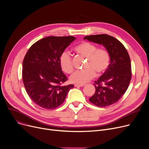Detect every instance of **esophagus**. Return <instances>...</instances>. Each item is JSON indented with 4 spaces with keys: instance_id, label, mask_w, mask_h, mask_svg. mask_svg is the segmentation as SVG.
I'll return each mask as SVG.
<instances>
[{
    "instance_id": "obj_1",
    "label": "esophagus",
    "mask_w": 149,
    "mask_h": 149,
    "mask_svg": "<svg viewBox=\"0 0 149 149\" xmlns=\"http://www.w3.org/2000/svg\"><path fill=\"white\" fill-rule=\"evenodd\" d=\"M84 84H75L74 86L75 87H83L84 86Z\"/></svg>"
}]
</instances>
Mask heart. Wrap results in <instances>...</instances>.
I'll list each match as a JSON object with an SVG mask.
<instances>
[{
	"instance_id": "1",
	"label": "heart",
	"mask_w": 149,
	"mask_h": 149,
	"mask_svg": "<svg viewBox=\"0 0 149 149\" xmlns=\"http://www.w3.org/2000/svg\"><path fill=\"white\" fill-rule=\"evenodd\" d=\"M75 51L87 58L85 69L77 70L70 77V81L72 83L84 84L95 76V72L100 75L103 74L110 64V55L104 49L98 48L97 46L88 42H83L75 47ZM61 69L68 74L74 70L71 55L66 51L63 52L59 58Z\"/></svg>"
}]
</instances>
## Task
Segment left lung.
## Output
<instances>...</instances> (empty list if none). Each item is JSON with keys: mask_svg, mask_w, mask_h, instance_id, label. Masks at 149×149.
I'll return each instance as SVG.
<instances>
[{"mask_svg": "<svg viewBox=\"0 0 149 149\" xmlns=\"http://www.w3.org/2000/svg\"><path fill=\"white\" fill-rule=\"evenodd\" d=\"M84 39L102 45L110 55L108 68L93 84L95 92L90 102L98 107H106L118 101L126 92L132 77L129 55L124 45L107 34L88 36Z\"/></svg>", "mask_w": 149, "mask_h": 149, "instance_id": "obj_1", "label": "left lung"}]
</instances>
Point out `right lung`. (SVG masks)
<instances>
[{"instance_id": "add662e5", "label": "right lung", "mask_w": 149, "mask_h": 149, "mask_svg": "<svg viewBox=\"0 0 149 149\" xmlns=\"http://www.w3.org/2000/svg\"><path fill=\"white\" fill-rule=\"evenodd\" d=\"M73 36H49L36 42L23 61L22 79L26 91L37 105L53 109L61 105L73 84L63 86L67 80L61 70L59 58Z\"/></svg>"}]
</instances>
